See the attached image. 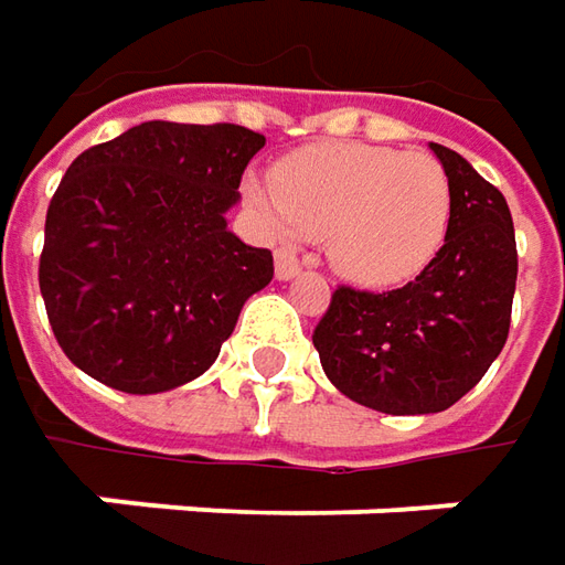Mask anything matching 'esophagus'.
<instances>
[{
	"label": "esophagus",
	"mask_w": 565,
	"mask_h": 565,
	"mask_svg": "<svg viewBox=\"0 0 565 565\" xmlns=\"http://www.w3.org/2000/svg\"><path fill=\"white\" fill-rule=\"evenodd\" d=\"M301 273V264L289 248L276 250V279H295Z\"/></svg>",
	"instance_id": "34e87169"
}]
</instances>
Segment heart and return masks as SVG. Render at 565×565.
<instances>
[{
  "mask_svg": "<svg viewBox=\"0 0 565 565\" xmlns=\"http://www.w3.org/2000/svg\"><path fill=\"white\" fill-rule=\"evenodd\" d=\"M245 198L279 238H323L339 276L367 289L415 279L440 254L452 188L422 150L374 143H317L250 179Z\"/></svg>",
  "mask_w": 565,
  "mask_h": 565,
  "instance_id": "obj_1",
  "label": "heart"
}]
</instances>
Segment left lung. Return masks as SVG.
I'll return each mask as SVG.
<instances>
[{"instance_id": "left-lung-1", "label": "left lung", "mask_w": 565, "mask_h": 565, "mask_svg": "<svg viewBox=\"0 0 565 565\" xmlns=\"http://www.w3.org/2000/svg\"><path fill=\"white\" fill-rule=\"evenodd\" d=\"M430 150L452 188L440 254L393 292L339 286L315 330L330 383L383 415L446 412L510 337L519 254L507 198L456 150Z\"/></svg>"}]
</instances>
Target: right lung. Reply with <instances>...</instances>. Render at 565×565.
I'll return each mask as SVG.
<instances>
[{"label":"right lung","mask_w":565,"mask_h":565,"mask_svg":"<svg viewBox=\"0 0 565 565\" xmlns=\"http://www.w3.org/2000/svg\"><path fill=\"white\" fill-rule=\"evenodd\" d=\"M242 125L141 121L68 166L46 210L40 292L62 352L150 396L201 377L273 254L226 228L264 147Z\"/></svg>","instance_id":"1"}]
</instances>
